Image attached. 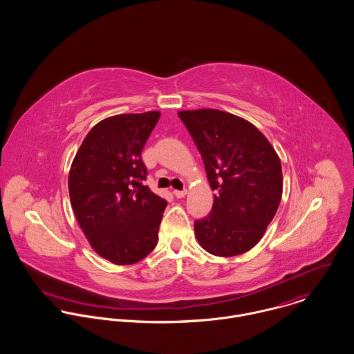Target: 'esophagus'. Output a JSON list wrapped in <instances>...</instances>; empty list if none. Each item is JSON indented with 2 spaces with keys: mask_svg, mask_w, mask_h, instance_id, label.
<instances>
[{
  "mask_svg": "<svg viewBox=\"0 0 354 354\" xmlns=\"http://www.w3.org/2000/svg\"><path fill=\"white\" fill-rule=\"evenodd\" d=\"M173 194H174V196L177 198V199H181V198H184L185 195H187V189H183V191H173Z\"/></svg>",
  "mask_w": 354,
  "mask_h": 354,
  "instance_id": "34e87169",
  "label": "esophagus"
}]
</instances>
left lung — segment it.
<instances>
[{"label":"left lung","instance_id":"obj_1","mask_svg":"<svg viewBox=\"0 0 354 354\" xmlns=\"http://www.w3.org/2000/svg\"><path fill=\"white\" fill-rule=\"evenodd\" d=\"M216 194L211 212L195 221L203 250L215 256L248 252L263 237L282 198L281 160L266 136L234 114L178 111Z\"/></svg>","mask_w":354,"mask_h":354}]
</instances>
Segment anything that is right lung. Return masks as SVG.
<instances>
[{
    "mask_svg": "<svg viewBox=\"0 0 354 354\" xmlns=\"http://www.w3.org/2000/svg\"><path fill=\"white\" fill-rule=\"evenodd\" d=\"M159 111L120 114L98 122L83 140L68 178L76 219L102 257L133 264L156 247L167 202L143 181L147 167L140 153Z\"/></svg>",
    "mask_w": 354,
    "mask_h": 354,
    "instance_id": "1",
    "label": "right lung"
}]
</instances>
